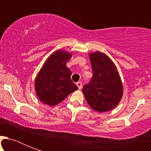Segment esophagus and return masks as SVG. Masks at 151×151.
I'll list each match as a JSON object with an SVG mask.
<instances>
[{"label": "esophagus", "instance_id": "obj_1", "mask_svg": "<svg viewBox=\"0 0 151 151\" xmlns=\"http://www.w3.org/2000/svg\"><path fill=\"white\" fill-rule=\"evenodd\" d=\"M77 85H78L79 89H81V88H82V83L81 82V81H78V82H77Z\"/></svg>", "mask_w": 151, "mask_h": 151}]
</instances>
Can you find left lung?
<instances>
[{
  "label": "left lung",
  "instance_id": "8db88e82",
  "mask_svg": "<svg viewBox=\"0 0 151 151\" xmlns=\"http://www.w3.org/2000/svg\"><path fill=\"white\" fill-rule=\"evenodd\" d=\"M93 75L82 88L88 105L99 113L113 110L123 96V85L114 62L100 52L89 53Z\"/></svg>",
  "mask_w": 151,
  "mask_h": 151
}]
</instances>
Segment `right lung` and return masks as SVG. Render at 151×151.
<instances>
[{"mask_svg": "<svg viewBox=\"0 0 151 151\" xmlns=\"http://www.w3.org/2000/svg\"><path fill=\"white\" fill-rule=\"evenodd\" d=\"M72 54L64 50L53 52L41 68L35 79L37 96L41 103L51 106L64 100L78 89L71 81V71L66 66Z\"/></svg>", "mask_w": 151, "mask_h": 151, "instance_id": "1", "label": "right lung"}]
</instances>
